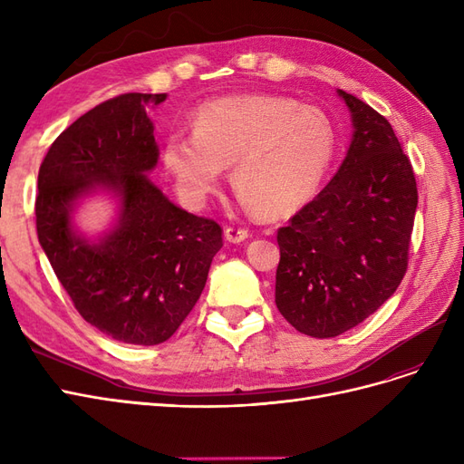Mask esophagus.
Masks as SVG:
<instances>
[{
  "mask_svg": "<svg viewBox=\"0 0 464 464\" xmlns=\"http://www.w3.org/2000/svg\"><path fill=\"white\" fill-rule=\"evenodd\" d=\"M247 236H249V232H247L246 228L228 227L227 230H224V237H227V240H228V242H232V244H240V242H244Z\"/></svg>",
  "mask_w": 464,
  "mask_h": 464,
  "instance_id": "obj_1",
  "label": "esophagus"
}]
</instances>
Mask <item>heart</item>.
<instances>
[{
    "instance_id": "obj_1",
    "label": "heart",
    "mask_w": 464,
    "mask_h": 464,
    "mask_svg": "<svg viewBox=\"0 0 464 464\" xmlns=\"http://www.w3.org/2000/svg\"><path fill=\"white\" fill-rule=\"evenodd\" d=\"M193 133L168 135L164 168L181 199L201 205L232 166L237 195L263 218H285L310 203L339 147L333 120L315 106L275 94L227 96L203 104Z\"/></svg>"
}]
</instances>
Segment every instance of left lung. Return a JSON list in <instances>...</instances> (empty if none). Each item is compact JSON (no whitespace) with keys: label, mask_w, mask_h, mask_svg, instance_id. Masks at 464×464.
I'll list each match as a JSON object with an SVG mask.
<instances>
[{"label":"left lung","mask_w":464,"mask_h":464,"mask_svg":"<svg viewBox=\"0 0 464 464\" xmlns=\"http://www.w3.org/2000/svg\"><path fill=\"white\" fill-rule=\"evenodd\" d=\"M353 116L339 172L278 228L275 302L294 329L331 339L382 307L409 266L418 205L411 160L391 123L336 91Z\"/></svg>","instance_id":"1"}]
</instances>
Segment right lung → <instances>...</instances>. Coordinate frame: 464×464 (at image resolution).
Instances as JSON below:
<instances>
[{
    "mask_svg": "<svg viewBox=\"0 0 464 464\" xmlns=\"http://www.w3.org/2000/svg\"><path fill=\"white\" fill-rule=\"evenodd\" d=\"M166 94L128 92L94 106L52 143L40 164L38 242L92 327L128 344L170 339L198 304L222 228L174 205L147 172L159 162L147 111ZM96 190L119 201L117 224L96 241L72 213Z\"/></svg>",
    "mask_w": 464,
    "mask_h": 464,
    "instance_id": "obj_1",
    "label": "right lung"
}]
</instances>
